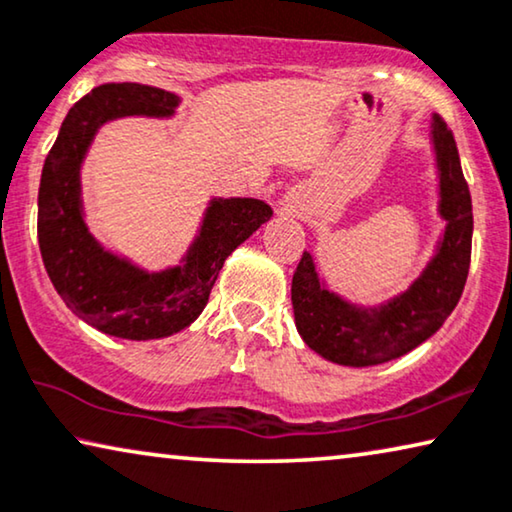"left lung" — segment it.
Returning a JSON list of instances; mask_svg holds the SVG:
<instances>
[{"label": "left lung", "instance_id": "8db88e82", "mask_svg": "<svg viewBox=\"0 0 512 512\" xmlns=\"http://www.w3.org/2000/svg\"><path fill=\"white\" fill-rule=\"evenodd\" d=\"M432 143L446 233L432 263L409 291L381 307L362 309L321 284L307 251L295 268L291 284L295 325L305 344L325 360L346 367L395 360L432 337L462 298L471 263V194L459 166L453 131L439 115L432 120Z\"/></svg>", "mask_w": 512, "mask_h": 512}]
</instances>
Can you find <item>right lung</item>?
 Segmentation results:
<instances>
[{"label":"right lung","instance_id":"obj_1","mask_svg":"<svg viewBox=\"0 0 512 512\" xmlns=\"http://www.w3.org/2000/svg\"><path fill=\"white\" fill-rule=\"evenodd\" d=\"M180 96L138 83L94 87L64 117L39 187V247L55 291L73 314L106 335L145 342L194 323L224 261L272 217L256 198H214L182 265L145 272L110 254L83 219L80 164L101 124L115 117H170Z\"/></svg>","mask_w":512,"mask_h":512}]
</instances>
